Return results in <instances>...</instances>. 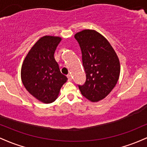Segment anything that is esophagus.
Returning a JSON list of instances; mask_svg holds the SVG:
<instances>
[{
  "instance_id": "esophagus-1",
  "label": "esophagus",
  "mask_w": 147,
  "mask_h": 147,
  "mask_svg": "<svg viewBox=\"0 0 147 147\" xmlns=\"http://www.w3.org/2000/svg\"><path fill=\"white\" fill-rule=\"evenodd\" d=\"M68 81L69 82H71L72 81V76L71 75H68Z\"/></svg>"
}]
</instances>
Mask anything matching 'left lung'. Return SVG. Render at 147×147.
<instances>
[{"mask_svg": "<svg viewBox=\"0 0 147 147\" xmlns=\"http://www.w3.org/2000/svg\"><path fill=\"white\" fill-rule=\"evenodd\" d=\"M82 53L86 81L79 85L82 95L92 102L102 100L114 88L119 79L120 63L108 40L94 30L75 34Z\"/></svg>", "mask_w": 147, "mask_h": 147, "instance_id": "obj_1", "label": "left lung"}]
</instances>
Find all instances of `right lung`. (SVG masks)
I'll list each match as a JSON object with an SVG mask.
<instances>
[{"label":"right lung","mask_w":147,"mask_h":147,"mask_svg":"<svg viewBox=\"0 0 147 147\" xmlns=\"http://www.w3.org/2000/svg\"><path fill=\"white\" fill-rule=\"evenodd\" d=\"M61 41L59 36H44L30 49L22 64L21 80L26 90L45 104L55 102L68 80L60 71L55 52Z\"/></svg>","instance_id":"right-lung-1"}]
</instances>
